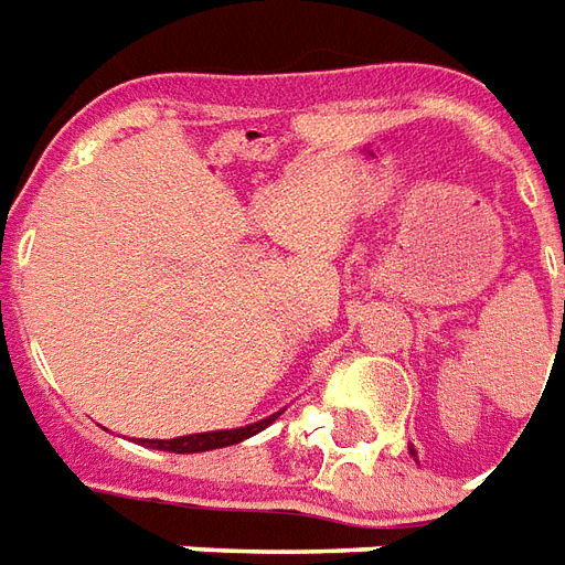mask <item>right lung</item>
Returning a JSON list of instances; mask_svg holds the SVG:
<instances>
[{
	"instance_id": "right-lung-1",
	"label": "right lung",
	"mask_w": 565,
	"mask_h": 565,
	"mask_svg": "<svg viewBox=\"0 0 565 565\" xmlns=\"http://www.w3.org/2000/svg\"><path fill=\"white\" fill-rule=\"evenodd\" d=\"M278 419V413L269 416V419L254 422V425H245V428H230V431H209V434H188V437H177V440H143L146 446L152 449H161V452H209V449H221V446H233V443H242L245 437H254L257 431H263L266 425Z\"/></svg>"
}]
</instances>
